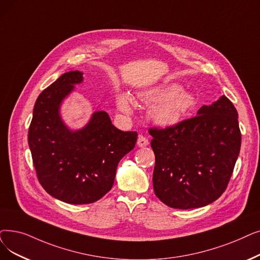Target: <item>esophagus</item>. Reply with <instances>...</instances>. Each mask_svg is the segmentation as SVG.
<instances>
[{"instance_id": "esophagus-1", "label": "esophagus", "mask_w": 260, "mask_h": 260, "mask_svg": "<svg viewBox=\"0 0 260 260\" xmlns=\"http://www.w3.org/2000/svg\"><path fill=\"white\" fill-rule=\"evenodd\" d=\"M149 144V140L146 137L142 136V135H139L138 140H137V145L140 146V148H143V146H146Z\"/></svg>"}]
</instances>
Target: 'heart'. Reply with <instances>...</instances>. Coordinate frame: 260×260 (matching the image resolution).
I'll list each match as a JSON object with an SVG mask.
<instances>
[{
  "label": "heart",
  "instance_id": "b5f03b06",
  "mask_svg": "<svg viewBox=\"0 0 260 260\" xmlns=\"http://www.w3.org/2000/svg\"><path fill=\"white\" fill-rule=\"evenodd\" d=\"M141 100L146 104L155 105L150 115L151 119L159 125L176 124L196 104L194 96L176 84L150 89L141 94ZM118 107L123 112H131L129 98L125 94L120 95Z\"/></svg>",
  "mask_w": 260,
  "mask_h": 260
}]
</instances>
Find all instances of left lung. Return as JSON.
I'll list each match as a JSON object with an SVG mask.
<instances>
[{"instance_id":"1","label":"left lung","mask_w":260,"mask_h":260,"mask_svg":"<svg viewBox=\"0 0 260 260\" xmlns=\"http://www.w3.org/2000/svg\"><path fill=\"white\" fill-rule=\"evenodd\" d=\"M149 133L154 192L167 206L198 208L222 196L241 146L238 112L226 96L202 106L196 117Z\"/></svg>"}]
</instances>
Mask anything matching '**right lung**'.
<instances>
[{"label":"right lung","mask_w":260,"mask_h":260,"mask_svg":"<svg viewBox=\"0 0 260 260\" xmlns=\"http://www.w3.org/2000/svg\"><path fill=\"white\" fill-rule=\"evenodd\" d=\"M83 73L62 74L39 94L28 129V145L39 183L55 199L89 204L103 198L115 182L123 156L137 141V132H122L105 111H95L86 127L72 132L59 116L61 101Z\"/></svg>","instance_id":"1"}]
</instances>
